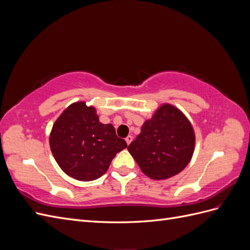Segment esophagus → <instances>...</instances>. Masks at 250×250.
Instances as JSON below:
<instances>
[{
    "instance_id": "esophagus-1",
    "label": "esophagus",
    "mask_w": 250,
    "mask_h": 250,
    "mask_svg": "<svg viewBox=\"0 0 250 250\" xmlns=\"http://www.w3.org/2000/svg\"><path fill=\"white\" fill-rule=\"evenodd\" d=\"M125 141L127 143V145H129V144L132 142V137H131V135H128V137L125 139Z\"/></svg>"
}]
</instances>
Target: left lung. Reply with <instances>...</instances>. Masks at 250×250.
<instances>
[{
    "label": "left lung",
    "instance_id": "8db88e82",
    "mask_svg": "<svg viewBox=\"0 0 250 250\" xmlns=\"http://www.w3.org/2000/svg\"><path fill=\"white\" fill-rule=\"evenodd\" d=\"M195 141L185 113L164 103L144 122L141 133L127 149L145 175L164 180L177 175L191 162Z\"/></svg>",
    "mask_w": 250,
    "mask_h": 250
}]
</instances>
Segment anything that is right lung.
Returning a JSON list of instances; mask_svg holds the SVG:
<instances>
[{
    "label": "right lung",
    "mask_w": 250,
    "mask_h": 250,
    "mask_svg": "<svg viewBox=\"0 0 250 250\" xmlns=\"http://www.w3.org/2000/svg\"><path fill=\"white\" fill-rule=\"evenodd\" d=\"M49 143L59 167L80 181L101 177L112 158L127 147L115 127L102 124L96 108L84 101L72 103L62 111L52 127Z\"/></svg>",
    "instance_id": "obj_1"
}]
</instances>
